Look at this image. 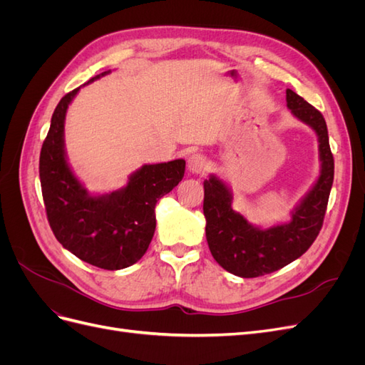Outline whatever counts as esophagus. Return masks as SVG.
<instances>
[{
    "instance_id": "34e87169",
    "label": "esophagus",
    "mask_w": 365,
    "mask_h": 365,
    "mask_svg": "<svg viewBox=\"0 0 365 365\" xmlns=\"http://www.w3.org/2000/svg\"><path fill=\"white\" fill-rule=\"evenodd\" d=\"M187 168H189L192 173L202 175L208 168V161L202 153H193V155H190L189 160H187Z\"/></svg>"
}]
</instances>
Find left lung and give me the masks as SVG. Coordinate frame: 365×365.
I'll return each mask as SVG.
<instances>
[{
	"instance_id": "1",
	"label": "left lung",
	"mask_w": 365,
	"mask_h": 365,
	"mask_svg": "<svg viewBox=\"0 0 365 365\" xmlns=\"http://www.w3.org/2000/svg\"><path fill=\"white\" fill-rule=\"evenodd\" d=\"M286 103L295 118L315 130L322 161L317 182L294 208L289 222L264 230L252 225L244 215L233 210V193L222 180L210 175L204 181L208 248L220 267L237 277L251 279L279 271L304 254L323 227L334 184V155L329 146L326 120L292 90H286Z\"/></svg>"
}]
</instances>
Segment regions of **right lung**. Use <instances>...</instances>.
Segmentation results:
<instances>
[{
    "label": "right lung",
    "instance_id": "right-lung-1",
    "mask_svg": "<svg viewBox=\"0 0 365 365\" xmlns=\"http://www.w3.org/2000/svg\"><path fill=\"white\" fill-rule=\"evenodd\" d=\"M79 90L61 98L43 140L39 157L43 204L53 235L65 250L97 268L123 269L145 256L157 227V201L182 180L185 161L145 164L123 189L88 193L70 168L63 143L65 115Z\"/></svg>",
    "mask_w": 365,
    "mask_h": 365
}]
</instances>
